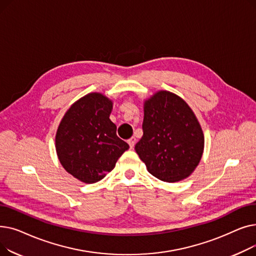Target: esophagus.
Instances as JSON below:
<instances>
[{
	"label": "esophagus",
	"mask_w": 256,
	"mask_h": 256,
	"mask_svg": "<svg viewBox=\"0 0 256 256\" xmlns=\"http://www.w3.org/2000/svg\"><path fill=\"white\" fill-rule=\"evenodd\" d=\"M128 143L130 148H132V147L135 146V144H136V138H135V137H132L130 139L128 140Z\"/></svg>",
	"instance_id": "1"
}]
</instances>
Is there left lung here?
Returning <instances> with one entry per match:
<instances>
[{"label": "left lung", "mask_w": 256, "mask_h": 256, "mask_svg": "<svg viewBox=\"0 0 256 256\" xmlns=\"http://www.w3.org/2000/svg\"><path fill=\"white\" fill-rule=\"evenodd\" d=\"M143 136L135 150L156 178L176 182L190 176L204 154V136L188 104L169 91L144 102Z\"/></svg>", "instance_id": "obj_1"}]
</instances>
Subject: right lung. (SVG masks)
<instances>
[{"mask_svg":"<svg viewBox=\"0 0 256 256\" xmlns=\"http://www.w3.org/2000/svg\"><path fill=\"white\" fill-rule=\"evenodd\" d=\"M113 102L93 92L72 104L56 134L57 156L63 168L78 180L93 184L114 169L130 148L116 135L110 120Z\"/></svg>","mask_w":256,"mask_h":256,"instance_id":"obj_1","label":"right lung"}]
</instances>
